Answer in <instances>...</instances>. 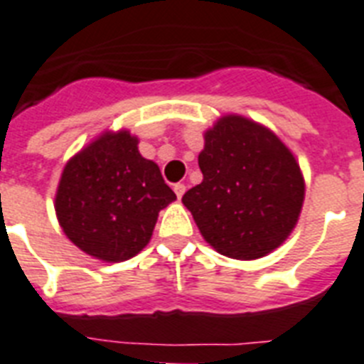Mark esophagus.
Listing matches in <instances>:
<instances>
[{"instance_id": "34e87169", "label": "esophagus", "mask_w": 364, "mask_h": 364, "mask_svg": "<svg viewBox=\"0 0 364 364\" xmlns=\"http://www.w3.org/2000/svg\"><path fill=\"white\" fill-rule=\"evenodd\" d=\"M173 189H175V193H176V197H178V199H182V195L186 193V186L184 184H175L173 186Z\"/></svg>"}]
</instances>
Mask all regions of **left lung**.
I'll use <instances>...</instances> for the list:
<instances>
[{
	"instance_id": "8db88e82",
	"label": "left lung",
	"mask_w": 364,
	"mask_h": 364,
	"mask_svg": "<svg viewBox=\"0 0 364 364\" xmlns=\"http://www.w3.org/2000/svg\"><path fill=\"white\" fill-rule=\"evenodd\" d=\"M203 182L182 197L204 240L236 260L266 257L290 236L305 182L294 154L262 124L221 117L204 134Z\"/></svg>"
}]
</instances>
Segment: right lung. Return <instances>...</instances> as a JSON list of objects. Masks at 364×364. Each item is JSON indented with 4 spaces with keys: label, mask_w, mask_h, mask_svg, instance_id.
I'll return each instance as SVG.
<instances>
[{
    "label": "right lung",
    "mask_w": 364,
    "mask_h": 364,
    "mask_svg": "<svg viewBox=\"0 0 364 364\" xmlns=\"http://www.w3.org/2000/svg\"><path fill=\"white\" fill-rule=\"evenodd\" d=\"M130 132H106L63 169L55 195L59 225L74 245L122 262L149 243L160 210L176 199L160 167L145 160Z\"/></svg>",
    "instance_id": "right-lung-1"
}]
</instances>
